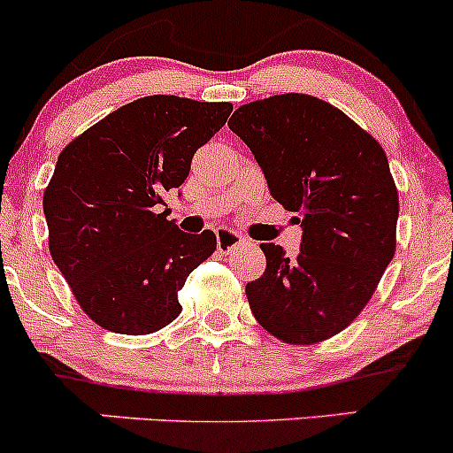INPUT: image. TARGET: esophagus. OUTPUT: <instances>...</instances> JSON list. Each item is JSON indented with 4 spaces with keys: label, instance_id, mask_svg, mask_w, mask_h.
Returning a JSON list of instances; mask_svg holds the SVG:
<instances>
[{
    "label": "esophagus",
    "instance_id": "1",
    "mask_svg": "<svg viewBox=\"0 0 453 453\" xmlns=\"http://www.w3.org/2000/svg\"><path fill=\"white\" fill-rule=\"evenodd\" d=\"M241 245H242V236L238 234V232L227 230V227L217 230V247L221 253H232Z\"/></svg>",
    "mask_w": 453,
    "mask_h": 453
}]
</instances>
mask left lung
Instances as JSON below:
<instances>
[{"mask_svg": "<svg viewBox=\"0 0 453 453\" xmlns=\"http://www.w3.org/2000/svg\"><path fill=\"white\" fill-rule=\"evenodd\" d=\"M227 124L303 226L292 260L280 245H260L266 271L245 288L253 316L286 344L329 340L364 311L395 253L400 202L387 154L342 109L310 94L247 103Z\"/></svg>", "mask_w": 453, "mask_h": 453, "instance_id": "1", "label": "left lung"}]
</instances>
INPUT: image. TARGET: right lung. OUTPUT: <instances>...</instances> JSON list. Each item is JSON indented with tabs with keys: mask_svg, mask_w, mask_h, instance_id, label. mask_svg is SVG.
I'll return each mask as SVG.
<instances>
[{
	"mask_svg": "<svg viewBox=\"0 0 453 453\" xmlns=\"http://www.w3.org/2000/svg\"><path fill=\"white\" fill-rule=\"evenodd\" d=\"M232 113V103L154 94L103 118L59 152L44 188L49 251L103 329L148 335L182 311L178 290L217 250L211 230L167 221L165 193Z\"/></svg>",
	"mask_w": 453,
	"mask_h": 453,
	"instance_id": "add662e5",
	"label": "right lung"
}]
</instances>
